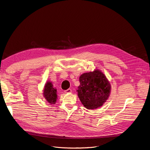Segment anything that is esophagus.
Wrapping results in <instances>:
<instances>
[{"label": "esophagus", "instance_id": "esophagus-1", "mask_svg": "<svg viewBox=\"0 0 150 150\" xmlns=\"http://www.w3.org/2000/svg\"><path fill=\"white\" fill-rule=\"evenodd\" d=\"M64 91H65V93H71V92H72V90H71V89H68L67 90H65Z\"/></svg>", "mask_w": 150, "mask_h": 150}]
</instances>
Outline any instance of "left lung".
I'll return each mask as SVG.
<instances>
[{"label": "left lung", "mask_w": 150, "mask_h": 150, "mask_svg": "<svg viewBox=\"0 0 150 150\" xmlns=\"http://www.w3.org/2000/svg\"><path fill=\"white\" fill-rule=\"evenodd\" d=\"M78 96L85 108L89 110L100 107L110 96L111 85L100 70L84 73L79 77Z\"/></svg>", "instance_id": "8db88e82"}]
</instances>
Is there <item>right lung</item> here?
I'll return each instance as SVG.
<instances>
[{
	"mask_svg": "<svg viewBox=\"0 0 150 150\" xmlns=\"http://www.w3.org/2000/svg\"><path fill=\"white\" fill-rule=\"evenodd\" d=\"M53 86L52 82H47L43 90L44 97L50 104H55L57 98V90Z\"/></svg>",
	"mask_w": 150,
	"mask_h": 150,
	"instance_id": "obj_1",
	"label": "right lung"
}]
</instances>
